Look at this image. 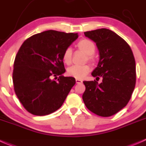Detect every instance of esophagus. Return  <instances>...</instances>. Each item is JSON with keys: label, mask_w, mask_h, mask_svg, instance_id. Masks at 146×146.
I'll list each match as a JSON object with an SVG mask.
<instances>
[{"label": "esophagus", "mask_w": 146, "mask_h": 146, "mask_svg": "<svg viewBox=\"0 0 146 146\" xmlns=\"http://www.w3.org/2000/svg\"><path fill=\"white\" fill-rule=\"evenodd\" d=\"M76 83H78V84H80V83H83V80H80V79H77V78H76Z\"/></svg>", "instance_id": "obj_1"}]
</instances>
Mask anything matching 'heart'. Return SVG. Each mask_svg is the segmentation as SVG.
Returning <instances> with one entry per match:
<instances>
[{"mask_svg": "<svg viewBox=\"0 0 146 146\" xmlns=\"http://www.w3.org/2000/svg\"><path fill=\"white\" fill-rule=\"evenodd\" d=\"M78 48L82 50L87 55V58L89 61H93L92 55L96 52V45L89 39L83 38L79 40L76 44ZM62 60L66 65H70L72 62V49L67 48L64 50L62 54ZM90 67L88 65L83 66H73L68 68L67 73L68 76L77 79H82L86 77V75L90 72Z\"/></svg>", "mask_w": 146, "mask_h": 146, "instance_id": "obj_1", "label": "heart"}]
</instances>
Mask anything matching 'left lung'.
<instances>
[{
  "label": "left lung",
  "mask_w": 146,
  "mask_h": 146,
  "mask_svg": "<svg viewBox=\"0 0 146 146\" xmlns=\"http://www.w3.org/2000/svg\"><path fill=\"white\" fill-rule=\"evenodd\" d=\"M96 43L100 54L98 66L92 73L98 84L83 81V100L89 111L109 117L123 108L131 99L136 81L135 61L129 45L113 31L106 28L84 33Z\"/></svg>",
  "instance_id": "1"
}]
</instances>
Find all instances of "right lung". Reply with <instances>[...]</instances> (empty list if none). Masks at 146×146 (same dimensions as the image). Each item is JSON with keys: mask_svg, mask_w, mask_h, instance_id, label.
I'll list each match as a JSON object with an SVG mask.
<instances>
[{"mask_svg": "<svg viewBox=\"0 0 146 146\" xmlns=\"http://www.w3.org/2000/svg\"><path fill=\"white\" fill-rule=\"evenodd\" d=\"M78 37V33L50 30L32 35L21 46L13 82L17 97L30 113L48 115L61 107L76 83L74 78L62 76L66 72L62 54ZM57 76L58 81L52 80Z\"/></svg>", "mask_w": 146, "mask_h": 146, "instance_id": "1", "label": "right lung"}]
</instances>
